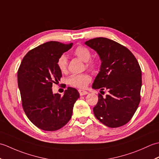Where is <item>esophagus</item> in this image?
<instances>
[{
	"label": "esophagus",
	"mask_w": 159,
	"mask_h": 159,
	"mask_svg": "<svg viewBox=\"0 0 159 159\" xmlns=\"http://www.w3.org/2000/svg\"><path fill=\"white\" fill-rule=\"evenodd\" d=\"M79 92L80 96H84V95H86V94L88 93V92H87V91L83 90V89H79Z\"/></svg>",
	"instance_id": "34e87169"
}]
</instances>
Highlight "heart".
Returning <instances> with one entry per match:
<instances>
[{
	"instance_id": "obj_1",
	"label": "heart",
	"mask_w": 159,
	"mask_h": 159,
	"mask_svg": "<svg viewBox=\"0 0 159 159\" xmlns=\"http://www.w3.org/2000/svg\"><path fill=\"white\" fill-rule=\"evenodd\" d=\"M74 55L81 59L83 61L87 62V67L90 69H95L98 66L96 61H89L91 59L90 50L83 46H78L74 50ZM57 66L61 72H66L67 69V59L66 55H61L57 60ZM69 85L76 88H85L90 80L91 77L88 74L84 73L80 74H73L68 78Z\"/></svg>"
}]
</instances>
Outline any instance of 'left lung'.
Instances as JSON below:
<instances>
[{
  "label": "left lung",
  "mask_w": 159,
  "mask_h": 159,
  "mask_svg": "<svg viewBox=\"0 0 159 159\" xmlns=\"http://www.w3.org/2000/svg\"><path fill=\"white\" fill-rule=\"evenodd\" d=\"M85 44L95 50L101 61L93 89H107L98 95L94 116L105 126L117 128L127 124L140 102L141 70L135 57L126 47L112 39L97 38Z\"/></svg>",
  "instance_id": "8db88e82"
}]
</instances>
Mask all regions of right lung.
Masks as SVG:
<instances>
[{
	"instance_id": "1",
	"label": "right lung",
	"mask_w": 159,
	"mask_h": 159,
	"mask_svg": "<svg viewBox=\"0 0 159 159\" xmlns=\"http://www.w3.org/2000/svg\"><path fill=\"white\" fill-rule=\"evenodd\" d=\"M73 43L48 42L32 49L24 57L18 71V84L23 109L40 129L55 131L70 121L79 93L67 87L63 96L53 93L52 83L60 80L57 60Z\"/></svg>"
}]
</instances>
